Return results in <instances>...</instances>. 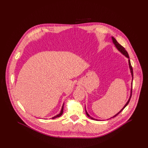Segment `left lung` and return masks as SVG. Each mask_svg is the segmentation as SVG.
<instances>
[{"instance_id": "obj_1", "label": "left lung", "mask_w": 148, "mask_h": 148, "mask_svg": "<svg viewBox=\"0 0 148 148\" xmlns=\"http://www.w3.org/2000/svg\"><path fill=\"white\" fill-rule=\"evenodd\" d=\"M112 41H113V43H114V45H115V46H116V47L123 54H124L126 57H127L128 58H130L129 57V55H128V52L126 51V50H125V49L122 46H121L120 44H119L118 43V41L116 40V39L114 38V37H112ZM129 66H130V70H131V74H132V77H133V76H134V75H133V69H132V66H131V61H130V60H129ZM132 79H133V78H132ZM132 90H131V96H130V99H129V100L128 101V102H127V103H126V104H125V106L123 107V108L118 113V114H116L115 116H114L112 118H114V117H115L116 116H117L119 114H120V112H121L123 110V109L127 106V105L128 104V103L130 102V99H131V95H132ZM86 114H87V115L88 116V117H90L91 118V116L89 115V114L87 113V111H86ZM91 119H94V118H91ZM97 120V119H96Z\"/></svg>"}]
</instances>
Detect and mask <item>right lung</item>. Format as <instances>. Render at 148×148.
Instances as JSON below:
<instances>
[{
	"label": "right lung",
	"instance_id": "add662e5",
	"mask_svg": "<svg viewBox=\"0 0 148 148\" xmlns=\"http://www.w3.org/2000/svg\"><path fill=\"white\" fill-rule=\"evenodd\" d=\"M63 108H64V105H62V108H61V112H60V113L59 114H58V115H57L56 116H54V117H53L52 118V119H54V118H58V117H60L62 114V113H63Z\"/></svg>",
	"mask_w": 148,
	"mask_h": 148
}]
</instances>
